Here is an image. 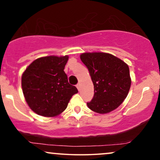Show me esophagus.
Returning a JSON list of instances; mask_svg holds the SVG:
<instances>
[{
  "mask_svg": "<svg viewBox=\"0 0 160 160\" xmlns=\"http://www.w3.org/2000/svg\"><path fill=\"white\" fill-rule=\"evenodd\" d=\"M76 88H78V90H80V84H79V83L76 84Z\"/></svg>",
  "mask_w": 160,
  "mask_h": 160,
  "instance_id": "34e87169",
  "label": "esophagus"
}]
</instances>
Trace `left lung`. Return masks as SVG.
Returning <instances> with one entry per match:
<instances>
[{"mask_svg": "<svg viewBox=\"0 0 160 160\" xmlns=\"http://www.w3.org/2000/svg\"><path fill=\"white\" fill-rule=\"evenodd\" d=\"M80 58L89 70L94 96L88 107L98 113L115 110L127 97L131 84L128 64L105 52H84Z\"/></svg>", "mask_w": 160, "mask_h": 160, "instance_id": "obj_1", "label": "left lung"}]
</instances>
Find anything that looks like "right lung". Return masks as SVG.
Returning <instances> with one entry per match:
<instances>
[{"label":"right lung","instance_id":"obj_1","mask_svg":"<svg viewBox=\"0 0 160 160\" xmlns=\"http://www.w3.org/2000/svg\"><path fill=\"white\" fill-rule=\"evenodd\" d=\"M69 57H41L29 65L21 77L26 102L38 115L52 117L62 113L78 92L68 82L64 67Z\"/></svg>","mask_w":160,"mask_h":160}]
</instances>
